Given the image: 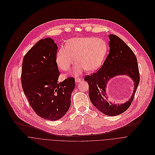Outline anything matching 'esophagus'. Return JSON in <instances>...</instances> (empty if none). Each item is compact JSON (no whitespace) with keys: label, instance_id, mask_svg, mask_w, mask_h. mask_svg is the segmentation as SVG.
<instances>
[{"label":"esophagus","instance_id":"1","mask_svg":"<svg viewBox=\"0 0 155 155\" xmlns=\"http://www.w3.org/2000/svg\"><path fill=\"white\" fill-rule=\"evenodd\" d=\"M81 78H76V79H75V81L76 82H80L81 81Z\"/></svg>","mask_w":155,"mask_h":155}]
</instances>
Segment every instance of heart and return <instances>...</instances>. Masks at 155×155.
Instances as JSON below:
<instances>
[{
	"instance_id": "b5f03b06",
	"label": "heart",
	"mask_w": 155,
	"mask_h": 155,
	"mask_svg": "<svg viewBox=\"0 0 155 155\" xmlns=\"http://www.w3.org/2000/svg\"><path fill=\"white\" fill-rule=\"evenodd\" d=\"M107 52L106 42L101 38H78L70 40L66 48H61L57 54L56 61L58 67L64 71L70 69L74 61L76 74L85 69L94 71L101 67Z\"/></svg>"
}]
</instances>
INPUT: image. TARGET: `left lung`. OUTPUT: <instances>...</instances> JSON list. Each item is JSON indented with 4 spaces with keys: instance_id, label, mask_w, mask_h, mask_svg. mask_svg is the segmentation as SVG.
Returning <instances> with one entry per match:
<instances>
[{
    "instance_id": "8db88e82",
    "label": "left lung",
    "mask_w": 155,
    "mask_h": 155,
    "mask_svg": "<svg viewBox=\"0 0 155 155\" xmlns=\"http://www.w3.org/2000/svg\"><path fill=\"white\" fill-rule=\"evenodd\" d=\"M109 38V53L103 65L97 71L85 76L84 80L88 84V95L92 104L104 114L115 116L131 106L139 84L140 74L137 58L131 49L117 35L110 34ZM123 74L129 75L135 82L133 96L124 104H109L107 101L106 84L112 77Z\"/></svg>"
}]
</instances>
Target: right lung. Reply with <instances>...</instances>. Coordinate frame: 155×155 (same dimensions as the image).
<instances>
[{"mask_svg":"<svg viewBox=\"0 0 155 155\" xmlns=\"http://www.w3.org/2000/svg\"><path fill=\"white\" fill-rule=\"evenodd\" d=\"M58 47L51 38L38 41L24 55L21 84L29 104L39 117L55 121L63 117L71 105L75 79L58 82Z\"/></svg>","mask_w":155,"mask_h":155,"instance_id":"right-lung-1","label":"right lung"}]
</instances>
